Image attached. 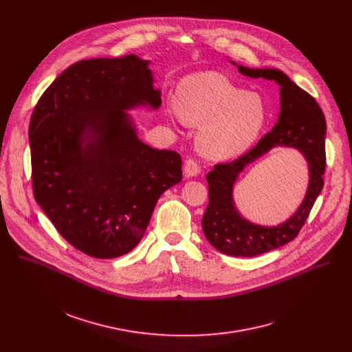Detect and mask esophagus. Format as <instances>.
Wrapping results in <instances>:
<instances>
[{
  "label": "esophagus",
  "instance_id": "1",
  "mask_svg": "<svg viewBox=\"0 0 352 352\" xmlns=\"http://www.w3.org/2000/svg\"><path fill=\"white\" fill-rule=\"evenodd\" d=\"M200 168L197 166V163L193 160V159H188L185 160V164H184V174L185 177H196L199 174Z\"/></svg>",
  "mask_w": 352,
  "mask_h": 352
}]
</instances>
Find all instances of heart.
Listing matches in <instances>:
<instances>
[{
	"mask_svg": "<svg viewBox=\"0 0 352 352\" xmlns=\"http://www.w3.org/2000/svg\"><path fill=\"white\" fill-rule=\"evenodd\" d=\"M170 111L185 124L203 125L197 133V147L213 160L243 153L258 139L266 122L262 97L248 93L216 72L184 79Z\"/></svg>",
	"mask_w": 352,
	"mask_h": 352,
	"instance_id": "b5f03b06",
	"label": "heart"
}]
</instances>
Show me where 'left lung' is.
<instances>
[{
  "label": "left lung",
  "mask_w": 352,
  "mask_h": 352,
  "mask_svg": "<svg viewBox=\"0 0 352 352\" xmlns=\"http://www.w3.org/2000/svg\"><path fill=\"white\" fill-rule=\"evenodd\" d=\"M236 68L245 76L274 80L280 86V116L274 128L248 153L231 163L216 164L206 175L209 205L202 219V228L208 241L221 254L252 258L288 243L305 224L323 188L326 120L316 100L284 72L269 68L252 69L242 65H236ZM278 145L294 146L307 159L310 167L309 189L303 204L287 222L274 228L258 226L248 222L236 210L232 197L233 185L248 164Z\"/></svg>",
  "instance_id": "left-lung-1"
}]
</instances>
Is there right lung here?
Instances as JSON below:
<instances>
[{"label":"right lung","mask_w":352,"mask_h":352,"mask_svg":"<svg viewBox=\"0 0 352 352\" xmlns=\"http://www.w3.org/2000/svg\"><path fill=\"white\" fill-rule=\"evenodd\" d=\"M146 60H82L37 102L29 125L36 202L80 252L122 256L140 242L159 197L182 179L174 150L143 143L128 110H157Z\"/></svg>","instance_id":"obj_1"}]
</instances>
